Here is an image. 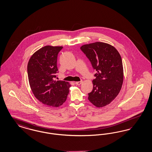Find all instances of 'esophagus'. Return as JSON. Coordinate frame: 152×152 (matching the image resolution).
Here are the masks:
<instances>
[{
	"instance_id": "obj_1",
	"label": "esophagus",
	"mask_w": 152,
	"mask_h": 152,
	"mask_svg": "<svg viewBox=\"0 0 152 152\" xmlns=\"http://www.w3.org/2000/svg\"><path fill=\"white\" fill-rule=\"evenodd\" d=\"M82 83H83V81H77V82H76L75 84H76V85H77V86H79Z\"/></svg>"
}]
</instances>
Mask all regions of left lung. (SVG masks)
I'll list each match as a JSON object with an SVG mask.
<instances>
[{
  "instance_id": "1",
  "label": "left lung",
  "mask_w": 152,
  "mask_h": 152,
  "mask_svg": "<svg viewBox=\"0 0 152 152\" xmlns=\"http://www.w3.org/2000/svg\"><path fill=\"white\" fill-rule=\"evenodd\" d=\"M80 49L96 71L88 100L97 107H104L116 98L123 85L121 56L115 47L102 42L86 44Z\"/></svg>"
}]
</instances>
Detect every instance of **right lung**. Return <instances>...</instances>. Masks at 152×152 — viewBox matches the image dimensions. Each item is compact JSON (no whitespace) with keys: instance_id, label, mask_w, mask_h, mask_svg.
<instances>
[{"instance_id":"right-lung-1","label":"right lung","mask_w":152,"mask_h":152,"mask_svg":"<svg viewBox=\"0 0 152 152\" xmlns=\"http://www.w3.org/2000/svg\"><path fill=\"white\" fill-rule=\"evenodd\" d=\"M63 47L47 45L31 57L27 65L29 86L36 99L51 107H58L66 100L71 85L55 81L58 73L57 60Z\"/></svg>"}]
</instances>
